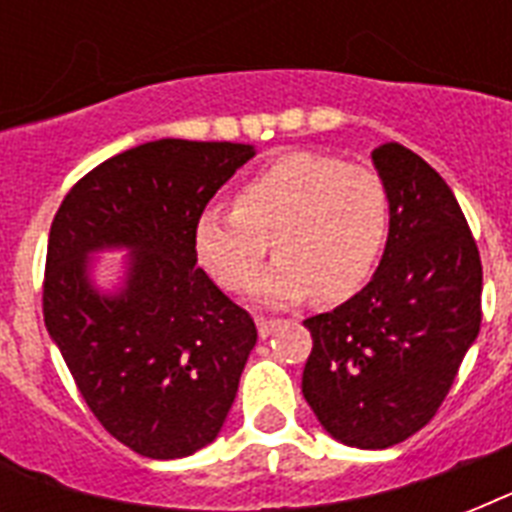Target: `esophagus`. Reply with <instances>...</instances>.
<instances>
[{"label":"esophagus","instance_id":"1","mask_svg":"<svg viewBox=\"0 0 512 512\" xmlns=\"http://www.w3.org/2000/svg\"><path fill=\"white\" fill-rule=\"evenodd\" d=\"M279 327H281L279 319H263V316L257 319V335L263 337V340H265V337H271Z\"/></svg>","mask_w":512,"mask_h":512}]
</instances>
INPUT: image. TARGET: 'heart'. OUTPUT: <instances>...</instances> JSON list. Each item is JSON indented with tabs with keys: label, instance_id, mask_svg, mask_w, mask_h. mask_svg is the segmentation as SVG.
I'll return each mask as SVG.
<instances>
[{
	"label": "heart",
	"instance_id": "b5f03b06",
	"mask_svg": "<svg viewBox=\"0 0 512 512\" xmlns=\"http://www.w3.org/2000/svg\"><path fill=\"white\" fill-rule=\"evenodd\" d=\"M388 225V191L377 172L337 156L295 151L249 177L236 193V207L201 209L193 247L225 289L244 292L273 241L279 260L257 279V303L279 308L316 292L335 303L372 279Z\"/></svg>",
	"mask_w": 512,
	"mask_h": 512
}]
</instances>
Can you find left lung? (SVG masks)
<instances>
[{"mask_svg": "<svg viewBox=\"0 0 512 512\" xmlns=\"http://www.w3.org/2000/svg\"><path fill=\"white\" fill-rule=\"evenodd\" d=\"M372 164L388 191V244L358 295L303 321V396L335 441L388 449L425 428L452 388L481 329L484 273L444 177L398 143L374 148Z\"/></svg>", "mask_w": 512, "mask_h": 512, "instance_id": "obj_1", "label": "left lung"}]
</instances>
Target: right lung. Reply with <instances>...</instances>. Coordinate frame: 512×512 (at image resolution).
<instances>
[{
	"label": "right lung",
	"instance_id": "1",
	"mask_svg": "<svg viewBox=\"0 0 512 512\" xmlns=\"http://www.w3.org/2000/svg\"><path fill=\"white\" fill-rule=\"evenodd\" d=\"M252 156L244 143H143L84 175L52 220L47 332L100 425L151 460L215 441L257 342L193 247L199 212ZM103 251L128 252L108 285L94 276Z\"/></svg>",
	"mask_w": 512,
	"mask_h": 512
}]
</instances>
